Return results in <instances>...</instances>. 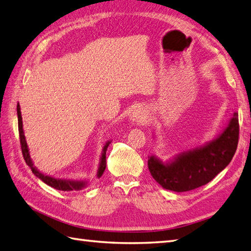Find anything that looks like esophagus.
<instances>
[{
  "label": "esophagus",
  "instance_id": "esophagus-1",
  "mask_svg": "<svg viewBox=\"0 0 251 251\" xmlns=\"http://www.w3.org/2000/svg\"><path fill=\"white\" fill-rule=\"evenodd\" d=\"M142 119H143V113H142V111H140V110L134 111V112H132V113H131V115H130V121H131L132 123L141 122Z\"/></svg>",
  "mask_w": 251,
  "mask_h": 251
}]
</instances>
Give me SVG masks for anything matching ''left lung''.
Segmentation results:
<instances>
[{"instance_id": "left-lung-1", "label": "left lung", "mask_w": 251, "mask_h": 251, "mask_svg": "<svg viewBox=\"0 0 251 251\" xmlns=\"http://www.w3.org/2000/svg\"><path fill=\"white\" fill-rule=\"evenodd\" d=\"M238 134V113L234 112L227 126L215 139L181 152L167 162L151 155L148 159L149 170L166 190L185 192L200 188L230 164L237 148Z\"/></svg>"}]
</instances>
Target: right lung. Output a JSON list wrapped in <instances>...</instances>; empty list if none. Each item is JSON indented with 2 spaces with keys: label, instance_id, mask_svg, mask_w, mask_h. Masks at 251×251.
Returning <instances> with one entry per match:
<instances>
[{
  "label": "right lung",
  "instance_id": "obj_1",
  "mask_svg": "<svg viewBox=\"0 0 251 251\" xmlns=\"http://www.w3.org/2000/svg\"><path fill=\"white\" fill-rule=\"evenodd\" d=\"M17 115H18V130H19V137H20V145H21V150H23L24 154V158L26 163V165L31 168L32 173H33L37 178L40 180L43 181L44 183L47 185L51 186L56 190H60V191H81L83 189L86 188L88 185V181L87 180H74V179H65V178H55L52 176L50 175H45L43 173H41L39 169H37L33 161L30 156V151H29V147L28 143H26L25 137V131H24V125H23V117H21V111H20V105L19 103L17 104ZM111 143V140L106 141L105 145L102 148V152H101V156L99 159V166L97 170V177L100 178L102 176L104 169H105V153H106V149H108L109 145Z\"/></svg>",
  "mask_w": 251,
  "mask_h": 251
}]
</instances>
